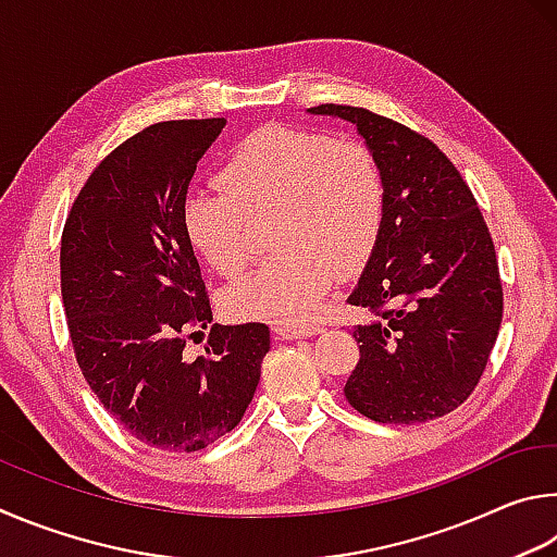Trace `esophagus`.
<instances>
[{
    "label": "esophagus",
    "instance_id": "obj_1",
    "mask_svg": "<svg viewBox=\"0 0 557 557\" xmlns=\"http://www.w3.org/2000/svg\"><path fill=\"white\" fill-rule=\"evenodd\" d=\"M273 333L284 339H300V337H313L318 333H323V327L320 325H304V327H296V325H276L273 327Z\"/></svg>",
    "mask_w": 557,
    "mask_h": 557
}]
</instances>
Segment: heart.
Here are the masks:
<instances>
[{"label": "heart", "mask_w": 557, "mask_h": 557, "mask_svg": "<svg viewBox=\"0 0 557 557\" xmlns=\"http://www.w3.org/2000/svg\"><path fill=\"white\" fill-rule=\"evenodd\" d=\"M222 190L185 202L190 242L222 276L257 251L251 222L273 218L278 251L230 288L239 318L304 325L339 273L362 267L384 222V175L362 141L273 124L249 134L220 171Z\"/></svg>", "instance_id": "b5f03b06"}]
</instances>
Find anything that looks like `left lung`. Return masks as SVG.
<instances>
[{
  "label": "left lung",
  "instance_id": "8db88e82",
  "mask_svg": "<svg viewBox=\"0 0 557 557\" xmlns=\"http://www.w3.org/2000/svg\"><path fill=\"white\" fill-rule=\"evenodd\" d=\"M357 126L384 175V222L347 304L359 362L349 406L376 423H425L462 406L490 362L504 313L490 227L455 163L428 139L364 107L318 104Z\"/></svg>",
  "mask_w": 557,
  "mask_h": 557
}]
</instances>
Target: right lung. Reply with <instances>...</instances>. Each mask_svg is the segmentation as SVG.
I'll list each match as a JSON object with an SVG mask.
<instances>
[{
  "instance_id": "1",
  "label": "right lung",
  "mask_w": 557,
  "mask_h": 557,
  "mask_svg": "<svg viewBox=\"0 0 557 557\" xmlns=\"http://www.w3.org/2000/svg\"><path fill=\"white\" fill-rule=\"evenodd\" d=\"M227 120H173L95 165L65 218L61 294L77 367L116 423L165 453H195L242 421L269 352L263 323L212 325L185 230L195 165Z\"/></svg>"
}]
</instances>
